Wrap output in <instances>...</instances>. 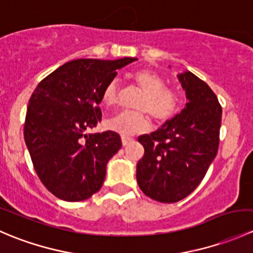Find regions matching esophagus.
Returning a JSON list of instances; mask_svg holds the SVG:
<instances>
[{"label":"esophagus","mask_w":253,"mask_h":253,"mask_svg":"<svg viewBox=\"0 0 253 253\" xmlns=\"http://www.w3.org/2000/svg\"><path fill=\"white\" fill-rule=\"evenodd\" d=\"M121 141H122V145H124V147H125V145H127V144H128V143H131L132 141H133V139L129 138V137H122Z\"/></svg>","instance_id":"obj_1"}]
</instances>
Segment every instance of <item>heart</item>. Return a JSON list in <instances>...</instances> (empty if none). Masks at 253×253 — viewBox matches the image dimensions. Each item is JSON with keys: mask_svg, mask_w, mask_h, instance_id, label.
<instances>
[{"mask_svg": "<svg viewBox=\"0 0 253 253\" xmlns=\"http://www.w3.org/2000/svg\"><path fill=\"white\" fill-rule=\"evenodd\" d=\"M132 82L142 91L134 101L133 109L139 111L120 112L106 121V128L121 136H132L147 131L152 117L157 125L165 124L177 112L180 96L175 90L165 88V82L158 73L150 70L137 71L132 75ZM120 86L116 79H111L101 91V100L108 108H115L119 103Z\"/></svg>", "mask_w": 253, "mask_h": 253, "instance_id": "heart-1", "label": "heart"}]
</instances>
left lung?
<instances>
[{
    "label": "left lung",
    "mask_w": 253,
    "mask_h": 253,
    "mask_svg": "<svg viewBox=\"0 0 253 253\" xmlns=\"http://www.w3.org/2000/svg\"><path fill=\"white\" fill-rule=\"evenodd\" d=\"M186 108L159 129L138 137L144 155L137 164V182L145 196L175 203L196 190L219 147L221 106L208 84L192 72L177 75Z\"/></svg>",
    "instance_id": "1"
}]
</instances>
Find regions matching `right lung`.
Segmentation results:
<instances>
[{"mask_svg":"<svg viewBox=\"0 0 253 253\" xmlns=\"http://www.w3.org/2000/svg\"><path fill=\"white\" fill-rule=\"evenodd\" d=\"M79 58L38 84L29 99L24 141L42 185L67 202L84 201L103 186L106 164L122 147L112 131L84 134L101 121V91L116 70L136 61Z\"/></svg>","mask_w":253,"mask_h":253,"instance_id":"obj_1","label":"right lung"}]
</instances>
